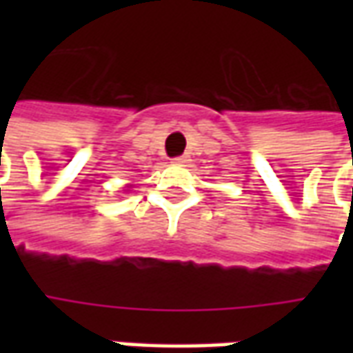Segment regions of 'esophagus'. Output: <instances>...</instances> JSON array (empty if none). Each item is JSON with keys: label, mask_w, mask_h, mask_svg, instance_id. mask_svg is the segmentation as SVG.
<instances>
[{"label": "esophagus", "mask_w": 353, "mask_h": 353, "mask_svg": "<svg viewBox=\"0 0 353 353\" xmlns=\"http://www.w3.org/2000/svg\"><path fill=\"white\" fill-rule=\"evenodd\" d=\"M174 164H179V166H185L187 162H189V157L187 154H181V157H176V159H172Z\"/></svg>", "instance_id": "1"}]
</instances>
